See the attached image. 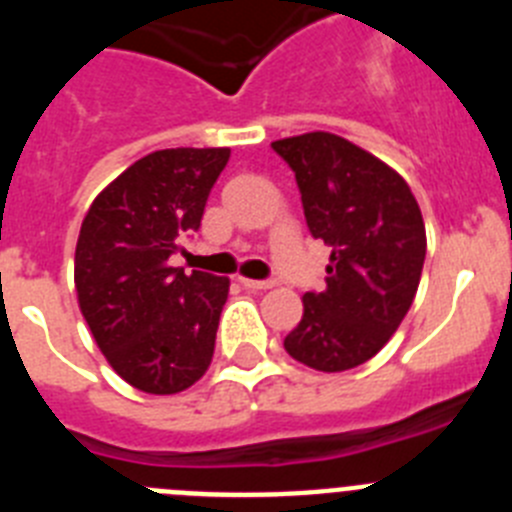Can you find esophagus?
<instances>
[{
    "instance_id": "34e87169",
    "label": "esophagus",
    "mask_w": 512,
    "mask_h": 512,
    "mask_svg": "<svg viewBox=\"0 0 512 512\" xmlns=\"http://www.w3.org/2000/svg\"><path fill=\"white\" fill-rule=\"evenodd\" d=\"M241 284L246 289H253V292H264V289L274 287V282H269V279H246V277H241Z\"/></svg>"
}]
</instances>
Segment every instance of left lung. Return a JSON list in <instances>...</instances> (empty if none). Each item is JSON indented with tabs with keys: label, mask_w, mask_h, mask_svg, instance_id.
<instances>
[{
	"label": "left lung",
	"mask_w": 512,
	"mask_h": 512,
	"mask_svg": "<svg viewBox=\"0 0 512 512\" xmlns=\"http://www.w3.org/2000/svg\"><path fill=\"white\" fill-rule=\"evenodd\" d=\"M271 148L295 171L312 238L333 248L325 289L305 292L284 348L310 369L346 372L379 354L413 305L423 215L395 169L341 135L318 130Z\"/></svg>",
	"instance_id": "1"
}]
</instances>
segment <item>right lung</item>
Returning <instances> with one entry per match:
<instances>
[{"instance_id":"add662e5","label":"right lung","mask_w":512,"mask_h":512,"mask_svg":"<svg viewBox=\"0 0 512 512\" xmlns=\"http://www.w3.org/2000/svg\"><path fill=\"white\" fill-rule=\"evenodd\" d=\"M230 148H166L107 184L79 230L74 284L104 359L135 390L176 395L212 361L230 279L169 264L200 230Z\"/></svg>"}]
</instances>
